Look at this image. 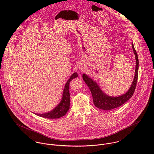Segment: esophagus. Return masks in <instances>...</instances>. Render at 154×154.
Wrapping results in <instances>:
<instances>
[{
	"label": "esophagus",
	"instance_id": "1",
	"mask_svg": "<svg viewBox=\"0 0 154 154\" xmlns=\"http://www.w3.org/2000/svg\"><path fill=\"white\" fill-rule=\"evenodd\" d=\"M80 69H82V67H80Z\"/></svg>",
	"mask_w": 154,
	"mask_h": 154
}]
</instances>
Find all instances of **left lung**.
I'll return each mask as SVG.
<instances>
[{
  "label": "left lung",
  "instance_id": "left-lung-1",
  "mask_svg": "<svg viewBox=\"0 0 154 154\" xmlns=\"http://www.w3.org/2000/svg\"><path fill=\"white\" fill-rule=\"evenodd\" d=\"M132 45L136 61L135 74L132 85L129 91L125 94L118 97H109L103 92V91L99 88L96 82L93 81L91 78H88L86 75L83 74V79L88 85L91 92L94 104L97 108L104 110H112L113 109L121 106L122 105L125 104L130 98L132 97L135 91L137 84L139 68V60L137 54L133 43H132Z\"/></svg>",
  "mask_w": 154,
  "mask_h": 154
}]
</instances>
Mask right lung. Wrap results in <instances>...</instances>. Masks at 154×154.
I'll return each mask as SVG.
<instances>
[{"mask_svg":"<svg viewBox=\"0 0 154 154\" xmlns=\"http://www.w3.org/2000/svg\"><path fill=\"white\" fill-rule=\"evenodd\" d=\"M78 76L77 73H74L67 81L63 91V95L60 103L54 109L45 114H35L36 115L47 119H57L65 116L69 109L70 94L69 84L70 81Z\"/></svg>","mask_w":154,"mask_h":154,"instance_id":"right-lung-1","label":"right lung"}]
</instances>
